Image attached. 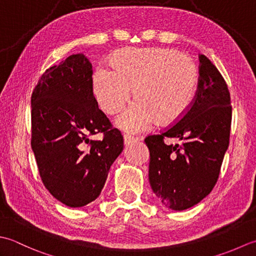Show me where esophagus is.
<instances>
[{"label":"esophagus","instance_id":"1","mask_svg":"<svg viewBox=\"0 0 256 256\" xmlns=\"http://www.w3.org/2000/svg\"><path fill=\"white\" fill-rule=\"evenodd\" d=\"M137 140H139L138 137H134V136L132 134H124V144H130L132 142H136Z\"/></svg>","mask_w":256,"mask_h":256}]
</instances>
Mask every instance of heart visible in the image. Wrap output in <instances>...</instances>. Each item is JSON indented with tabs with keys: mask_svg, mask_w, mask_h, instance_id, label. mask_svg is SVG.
<instances>
[{
	"mask_svg": "<svg viewBox=\"0 0 256 256\" xmlns=\"http://www.w3.org/2000/svg\"><path fill=\"white\" fill-rule=\"evenodd\" d=\"M98 65L92 78V92L102 110L119 112L132 96L137 99L117 119L130 132L147 129L156 119L176 122L191 106L198 84V70L191 57L170 48L124 50Z\"/></svg>",
	"mask_w": 256,
	"mask_h": 256,
	"instance_id": "b5f03b06",
	"label": "heart"
}]
</instances>
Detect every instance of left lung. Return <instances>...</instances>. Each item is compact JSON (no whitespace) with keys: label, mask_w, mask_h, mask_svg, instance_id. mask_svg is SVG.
Listing matches in <instances>:
<instances>
[{"label":"left lung","mask_w":256,"mask_h":256,"mask_svg":"<svg viewBox=\"0 0 256 256\" xmlns=\"http://www.w3.org/2000/svg\"><path fill=\"white\" fill-rule=\"evenodd\" d=\"M199 62L198 88L189 109L164 132L144 138L151 189L164 206L176 211L196 206L212 191L230 142L228 85L206 56L200 54ZM166 136L182 142L166 145Z\"/></svg>","instance_id":"8db88e82"}]
</instances>
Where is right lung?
Wrapping results in <instances>:
<instances>
[{
  "mask_svg": "<svg viewBox=\"0 0 256 256\" xmlns=\"http://www.w3.org/2000/svg\"><path fill=\"white\" fill-rule=\"evenodd\" d=\"M92 64L84 54L46 70L35 86L30 144L40 179L55 199L80 208L100 194L124 149L120 130L98 108ZM102 133V140L89 136Z\"/></svg>",
  "mask_w": 256,
  "mask_h": 256,
  "instance_id": "obj_1",
  "label": "right lung"
}]
</instances>
